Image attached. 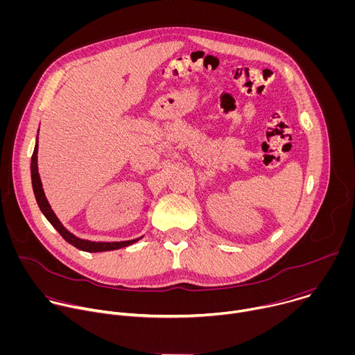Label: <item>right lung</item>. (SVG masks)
Masks as SVG:
<instances>
[{
    "mask_svg": "<svg viewBox=\"0 0 355 355\" xmlns=\"http://www.w3.org/2000/svg\"><path fill=\"white\" fill-rule=\"evenodd\" d=\"M31 173H32V187H33V192H35V198L37 205L40 208V211L44 214V216L47 218V220L53 225V227L60 233V236L70 243L71 245L77 247L78 250L83 251H88V252H96V251H110V250H116L121 247H126L135 241H137L139 239L135 240H128V241H114V243H95V241H88V240H81L78 237H76L74 234H71L70 232H67L63 225L60 223V220L56 218L55 212L50 208L49 202L44 196L43 188H42V182H40V177L37 173V141L33 150V155H32V162H31Z\"/></svg>",
    "mask_w": 355,
    "mask_h": 355,
    "instance_id": "obj_1",
    "label": "right lung"
}]
</instances>
